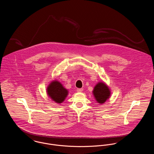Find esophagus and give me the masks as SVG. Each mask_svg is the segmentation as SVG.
<instances>
[{"instance_id": "34e87169", "label": "esophagus", "mask_w": 154, "mask_h": 154, "mask_svg": "<svg viewBox=\"0 0 154 154\" xmlns=\"http://www.w3.org/2000/svg\"><path fill=\"white\" fill-rule=\"evenodd\" d=\"M77 91L78 92H82L83 91V88H77Z\"/></svg>"}]
</instances>
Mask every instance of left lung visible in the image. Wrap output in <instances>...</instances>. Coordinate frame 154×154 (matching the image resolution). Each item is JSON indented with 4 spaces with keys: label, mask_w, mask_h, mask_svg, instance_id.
Listing matches in <instances>:
<instances>
[{
    "label": "left lung",
    "mask_w": 154,
    "mask_h": 154,
    "mask_svg": "<svg viewBox=\"0 0 154 154\" xmlns=\"http://www.w3.org/2000/svg\"><path fill=\"white\" fill-rule=\"evenodd\" d=\"M93 94L97 102L102 104L109 97L110 93L107 85L103 83H99L95 86Z\"/></svg>",
    "instance_id": "8db88e82"
}]
</instances>
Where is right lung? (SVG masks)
Returning <instances> with one entry per match:
<instances>
[{
    "instance_id": "obj_1",
    "label": "right lung",
    "mask_w": 154,
    "mask_h": 154,
    "mask_svg": "<svg viewBox=\"0 0 154 154\" xmlns=\"http://www.w3.org/2000/svg\"><path fill=\"white\" fill-rule=\"evenodd\" d=\"M47 92L52 99L58 103L63 102L68 94V91L58 82L54 81L49 85Z\"/></svg>"
}]
</instances>
